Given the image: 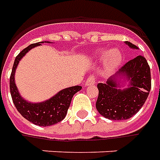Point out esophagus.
<instances>
[{
  "label": "esophagus",
  "instance_id": "esophagus-1",
  "mask_svg": "<svg viewBox=\"0 0 160 160\" xmlns=\"http://www.w3.org/2000/svg\"><path fill=\"white\" fill-rule=\"evenodd\" d=\"M95 83V78H94V77L93 76H91L90 78H87V80L85 81V82H84V85L85 86H89V85H92V84H94Z\"/></svg>",
  "mask_w": 160,
  "mask_h": 160
}]
</instances>
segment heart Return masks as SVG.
Listing matches in <instances>:
<instances>
[{
	"label": "heart",
	"instance_id": "b5f03b06",
	"mask_svg": "<svg viewBox=\"0 0 160 160\" xmlns=\"http://www.w3.org/2000/svg\"><path fill=\"white\" fill-rule=\"evenodd\" d=\"M96 55L99 58H104L103 64L105 68L108 71H113L122 62V55L121 51L117 48H111L108 51L100 49L96 52Z\"/></svg>",
	"mask_w": 160,
	"mask_h": 160
}]
</instances>
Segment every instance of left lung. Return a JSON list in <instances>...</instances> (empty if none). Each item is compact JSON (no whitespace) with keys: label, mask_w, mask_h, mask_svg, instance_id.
<instances>
[{"label":"left lung","mask_w":160,"mask_h":160,"mask_svg":"<svg viewBox=\"0 0 160 160\" xmlns=\"http://www.w3.org/2000/svg\"><path fill=\"white\" fill-rule=\"evenodd\" d=\"M125 44L132 49H138L128 41ZM151 86L150 66L145 58L138 55L108 78L106 83L98 84V112L108 120H128L143 106Z\"/></svg>","instance_id":"left-lung-1"}]
</instances>
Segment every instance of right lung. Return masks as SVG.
I'll return each mask as SVG.
<instances>
[{
    "label": "right lung",
    "instance_id": "obj_1",
    "mask_svg": "<svg viewBox=\"0 0 160 160\" xmlns=\"http://www.w3.org/2000/svg\"><path fill=\"white\" fill-rule=\"evenodd\" d=\"M42 43H44V41L30 45L29 47L24 48L22 52H19V54L16 57L12 68V72L10 75L9 88L13 103L22 117L35 125L47 127L60 122L65 118L73 96L82 89V86L76 85L72 87L65 88L56 93L54 96L42 102H30L20 95L15 82V73L18 63L30 50H32L35 47L40 46ZM45 43L51 42L45 41Z\"/></svg>",
    "mask_w": 160,
    "mask_h": 160
}]
</instances>
